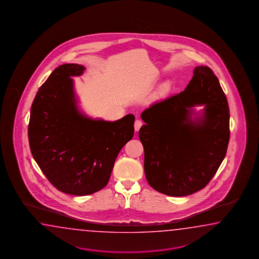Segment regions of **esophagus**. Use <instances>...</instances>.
<instances>
[{
	"instance_id": "34e87169",
	"label": "esophagus",
	"mask_w": 259,
	"mask_h": 259,
	"mask_svg": "<svg viewBox=\"0 0 259 259\" xmlns=\"http://www.w3.org/2000/svg\"><path fill=\"white\" fill-rule=\"evenodd\" d=\"M143 122L140 121V120H136L135 121V130L138 132V130L140 129V127L142 126Z\"/></svg>"
}]
</instances>
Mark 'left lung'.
Here are the masks:
<instances>
[{"instance_id":"obj_1","label":"left lung","mask_w":259,"mask_h":259,"mask_svg":"<svg viewBox=\"0 0 259 259\" xmlns=\"http://www.w3.org/2000/svg\"><path fill=\"white\" fill-rule=\"evenodd\" d=\"M203 105L196 113L194 107ZM146 179L172 197L190 195L213 179L227 153L230 109L213 70L196 67L183 92L157 100L141 113Z\"/></svg>"}]
</instances>
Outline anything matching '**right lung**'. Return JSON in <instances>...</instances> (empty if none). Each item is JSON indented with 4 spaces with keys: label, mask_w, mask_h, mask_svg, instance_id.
Masks as SVG:
<instances>
[{
    "label": "right lung",
    "mask_w": 259,
    "mask_h": 259,
    "mask_svg": "<svg viewBox=\"0 0 259 259\" xmlns=\"http://www.w3.org/2000/svg\"><path fill=\"white\" fill-rule=\"evenodd\" d=\"M85 68L63 64L40 87L30 109L31 154L50 183L71 195L93 194L109 182L116 158L134 136L135 116L92 119L78 108L71 77Z\"/></svg>",
    "instance_id": "obj_1"
}]
</instances>
